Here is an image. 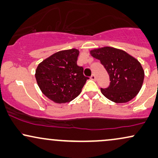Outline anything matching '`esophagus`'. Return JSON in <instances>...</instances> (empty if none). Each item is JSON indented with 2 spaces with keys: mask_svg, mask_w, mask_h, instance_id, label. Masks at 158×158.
<instances>
[{
  "mask_svg": "<svg viewBox=\"0 0 158 158\" xmlns=\"http://www.w3.org/2000/svg\"><path fill=\"white\" fill-rule=\"evenodd\" d=\"M90 79H92V80H96V77L94 74H92L91 77H90Z\"/></svg>",
  "mask_w": 158,
  "mask_h": 158,
  "instance_id": "1",
  "label": "esophagus"
}]
</instances>
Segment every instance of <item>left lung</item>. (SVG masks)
<instances>
[{"label":"left lung","instance_id":"left-lung-1","mask_svg":"<svg viewBox=\"0 0 158 158\" xmlns=\"http://www.w3.org/2000/svg\"><path fill=\"white\" fill-rule=\"evenodd\" d=\"M90 52L100 61L109 75V86L101 88L105 97L114 102L124 103L137 96L142 88L144 70L135 58L110 47L95 49Z\"/></svg>","mask_w":158,"mask_h":158}]
</instances>
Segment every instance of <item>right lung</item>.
Here are the masks:
<instances>
[{
  "label": "right lung",
  "instance_id": "add662e5",
  "mask_svg": "<svg viewBox=\"0 0 158 158\" xmlns=\"http://www.w3.org/2000/svg\"><path fill=\"white\" fill-rule=\"evenodd\" d=\"M77 49L52 54L38 65L35 79L41 92L56 103L72 101L79 95L87 79L77 65Z\"/></svg>",
  "mask_w": 158,
  "mask_h": 158
}]
</instances>
